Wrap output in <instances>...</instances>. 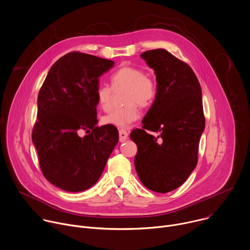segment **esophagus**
Masks as SVG:
<instances>
[{"label":"esophagus","instance_id":"34e87169","mask_svg":"<svg viewBox=\"0 0 250 250\" xmlns=\"http://www.w3.org/2000/svg\"><path fill=\"white\" fill-rule=\"evenodd\" d=\"M127 139H128V132L123 130V129L119 130V141L120 142H124Z\"/></svg>","mask_w":250,"mask_h":250}]
</instances>
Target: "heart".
Segmentation results:
<instances>
[{
	"mask_svg": "<svg viewBox=\"0 0 250 250\" xmlns=\"http://www.w3.org/2000/svg\"><path fill=\"white\" fill-rule=\"evenodd\" d=\"M111 87L99 85L96 98L99 106L105 112L113 107V91L125 89L123 106L114 109L103 118V122L119 128H127L140 118L139 105L146 107L155 100L157 86L153 76L142 68L124 65L117 69L110 77Z\"/></svg>",
	"mask_w": 250,
	"mask_h": 250,
	"instance_id": "heart-1",
	"label": "heart"
}]
</instances>
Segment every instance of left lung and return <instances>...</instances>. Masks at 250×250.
<instances>
[{"instance_id": "obj_1", "label": "left lung", "mask_w": 250, "mask_h": 250, "mask_svg": "<svg viewBox=\"0 0 250 250\" xmlns=\"http://www.w3.org/2000/svg\"><path fill=\"white\" fill-rule=\"evenodd\" d=\"M141 56L155 71L157 94L142 129L130 135L138 147L135 167L146 188L165 193L183 185L196 166L205 126L201 89L191 67L168 51Z\"/></svg>"}]
</instances>
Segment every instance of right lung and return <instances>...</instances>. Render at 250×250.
<instances>
[{"label":"right lung","mask_w":250,"mask_h":250,"mask_svg":"<svg viewBox=\"0 0 250 250\" xmlns=\"http://www.w3.org/2000/svg\"><path fill=\"white\" fill-rule=\"evenodd\" d=\"M113 63L68 53L53 64L40 89L32 141L44 177L63 190L77 192L95 185L118 143L113 126H96V90ZM81 130L87 135L80 137Z\"/></svg>","instance_id":"1"}]
</instances>
